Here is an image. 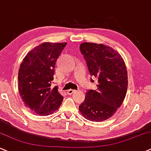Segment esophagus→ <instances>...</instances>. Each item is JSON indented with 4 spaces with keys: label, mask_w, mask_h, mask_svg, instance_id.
<instances>
[{
    "label": "esophagus",
    "mask_w": 151,
    "mask_h": 151,
    "mask_svg": "<svg viewBox=\"0 0 151 151\" xmlns=\"http://www.w3.org/2000/svg\"><path fill=\"white\" fill-rule=\"evenodd\" d=\"M75 92H76L75 90H71V89H70V90H68V91H67V93H68V94H73Z\"/></svg>",
    "instance_id": "1"
}]
</instances>
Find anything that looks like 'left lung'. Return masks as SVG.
<instances>
[{"mask_svg": "<svg viewBox=\"0 0 151 151\" xmlns=\"http://www.w3.org/2000/svg\"><path fill=\"white\" fill-rule=\"evenodd\" d=\"M80 50L98 84L96 90L86 92L79 111L87 120L101 122L112 117L123 103L128 86L127 67L120 54L109 45L85 42Z\"/></svg>", "mask_w": 151, "mask_h": 151, "instance_id": "8db88e82", "label": "left lung"}]
</instances>
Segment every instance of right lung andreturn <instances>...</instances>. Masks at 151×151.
I'll return each instance as SVG.
<instances>
[{"label":"right lung","mask_w":151,"mask_h":151,"mask_svg":"<svg viewBox=\"0 0 151 151\" xmlns=\"http://www.w3.org/2000/svg\"><path fill=\"white\" fill-rule=\"evenodd\" d=\"M67 42H44L24 57L18 73L19 92L24 104L33 113L52 114L64 97L58 87H52L55 64Z\"/></svg>","instance_id":"add662e5"}]
</instances>
